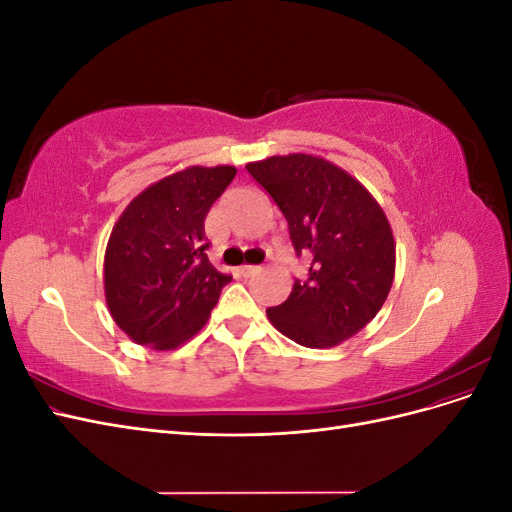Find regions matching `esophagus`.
<instances>
[{
	"mask_svg": "<svg viewBox=\"0 0 512 512\" xmlns=\"http://www.w3.org/2000/svg\"><path fill=\"white\" fill-rule=\"evenodd\" d=\"M262 269L260 267H254V265H245V267H241V275L243 277H254V275H258Z\"/></svg>",
	"mask_w": 512,
	"mask_h": 512,
	"instance_id": "esophagus-1",
	"label": "esophagus"
}]
</instances>
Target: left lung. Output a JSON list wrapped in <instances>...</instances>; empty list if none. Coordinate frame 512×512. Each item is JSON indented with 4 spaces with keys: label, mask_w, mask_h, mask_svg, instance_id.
Listing matches in <instances>:
<instances>
[{
    "label": "left lung",
    "mask_w": 512,
    "mask_h": 512,
    "mask_svg": "<svg viewBox=\"0 0 512 512\" xmlns=\"http://www.w3.org/2000/svg\"><path fill=\"white\" fill-rule=\"evenodd\" d=\"M288 222L294 254L309 258L307 280L267 316L305 348H331L374 318L395 277V241L384 211L339 166L292 153L247 164Z\"/></svg>",
    "instance_id": "left-lung-1"
}]
</instances>
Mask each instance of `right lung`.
Instances as JSON below:
<instances>
[{
    "label": "right lung",
    "mask_w": 512,
    "mask_h": 512,
    "mask_svg": "<svg viewBox=\"0 0 512 512\" xmlns=\"http://www.w3.org/2000/svg\"><path fill=\"white\" fill-rule=\"evenodd\" d=\"M237 168L192 166L138 194L121 213L104 256L106 303L117 327L153 350L203 329L232 275L215 269L205 218Z\"/></svg>",
    "instance_id": "add662e5"
}]
</instances>
